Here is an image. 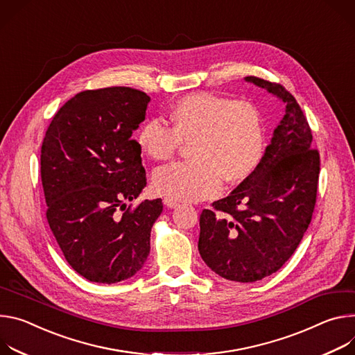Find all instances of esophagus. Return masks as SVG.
<instances>
[{
    "mask_svg": "<svg viewBox=\"0 0 355 355\" xmlns=\"http://www.w3.org/2000/svg\"><path fill=\"white\" fill-rule=\"evenodd\" d=\"M164 205L168 206L169 209H175V207L179 206V202L175 200V199H172V198H164Z\"/></svg>",
    "mask_w": 355,
    "mask_h": 355,
    "instance_id": "esophagus-1",
    "label": "esophagus"
}]
</instances>
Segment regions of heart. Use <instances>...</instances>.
<instances>
[{
  "mask_svg": "<svg viewBox=\"0 0 355 355\" xmlns=\"http://www.w3.org/2000/svg\"><path fill=\"white\" fill-rule=\"evenodd\" d=\"M171 125L159 118L146 120L137 135L141 150L153 161H166L182 141H191L189 161L155 172L153 186L180 202L217 194L223 180L237 183L258 168L265 149L261 111L248 100H231L213 93H193L169 110Z\"/></svg>",
  "mask_w": 355,
  "mask_h": 355,
  "instance_id": "obj_1",
  "label": "heart"
}]
</instances>
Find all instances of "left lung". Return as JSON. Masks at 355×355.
Segmentation results:
<instances>
[{"mask_svg":"<svg viewBox=\"0 0 355 355\" xmlns=\"http://www.w3.org/2000/svg\"><path fill=\"white\" fill-rule=\"evenodd\" d=\"M245 80L278 96L285 115L255 172L202 211L199 237L206 265L243 284L269 277L292 257L310 224L320 173V155L296 98L279 83Z\"/></svg>","mask_w":355,"mask_h":355,"instance_id":"obj_1","label":"left lung"}]
</instances>
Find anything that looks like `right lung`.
I'll list each match as a JSON object with an SVG mask.
<instances>
[{"mask_svg":"<svg viewBox=\"0 0 355 355\" xmlns=\"http://www.w3.org/2000/svg\"><path fill=\"white\" fill-rule=\"evenodd\" d=\"M149 96L131 87L85 90L55 114L41 149L46 218L69 265L90 282L116 284L142 268L161 199L146 186L132 131Z\"/></svg>","mask_w":355,"mask_h":355,"instance_id":"1","label":"right lung"}]
</instances>
